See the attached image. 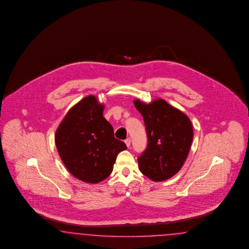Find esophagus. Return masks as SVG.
Returning a JSON list of instances; mask_svg holds the SVG:
<instances>
[{
	"label": "esophagus",
	"mask_w": 249,
	"mask_h": 249,
	"mask_svg": "<svg viewBox=\"0 0 249 249\" xmlns=\"http://www.w3.org/2000/svg\"><path fill=\"white\" fill-rule=\"evenodd\" d=\"M130 142H131V141H130V139H129V138H128V139L125 141V143H126L128 148H129V146H130Z\"/></svg>",
	"instance_id": "esophagus-1"
}]
</instances>
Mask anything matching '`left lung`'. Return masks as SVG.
<instances>
[{
	"label": "left lung",
	"mask_w": 249,
	"mask_h": 249,
	"mask_svg": "<svg viewBox=\"0 0 249 249\" xmlns=\"http://www.w3.org/2000/svg\"><path fill=\"white\" fill-rule=\"evenodd\" d=\"M133 103L143 117L148 136V147L138 158L140 171L151 181L168 180L187 159L194 138L192 122L162 98L149 104L136 98Z\"/></svg>",
	"instance_id": "obj_1"
}]
</instances>
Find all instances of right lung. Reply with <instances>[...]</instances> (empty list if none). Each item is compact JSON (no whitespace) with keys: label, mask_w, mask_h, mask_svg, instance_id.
Here are the masks:
<instances>
[{"label":"right lung","mask_w":249,"mask_h":249,"mask_svg":"<svg viewBox=\"0 0 249 249\" xmlns=\"http://www.w3.org/2000/svg\"><path fill=\"white\" fill-rule=\"evenodd\" d=\"M104 108L96 96L85 97L68 110L54 134L56 149L68 172L87 183L107 179L117 155L127 149L114 137L112 126L103 117Z\"/></svg>","instance_id":"add662e5"}]
</instances>
